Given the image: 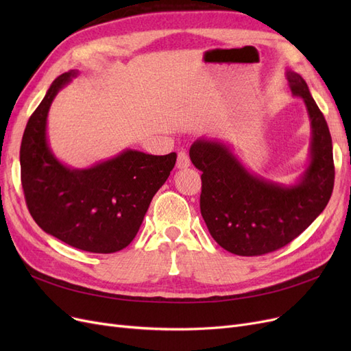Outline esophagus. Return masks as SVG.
Segmentation results:
<instances>
[{
  "mask_svg": "<svg viewBox=\"0 0 351 351\" xmlns=\"http://www.w3.org/2000/svg\"><path fill=\"white\" fill-rule=\"evenodd\" d=\"M189 165H190V158H189V155H187L184 151L178 152V156H177V168L183 169V168H187Z\"/></svg>",
  "mask_w": 351,
  "mask_h": 351,
  "instance_id": "esophagus-1",
  "label": "esophagus"
}]
</instances>
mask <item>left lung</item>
Listing matches in <instances>:
<instances>
[{
  "label": "left lung",
  "mask_w": 351,
  "mask_h": 351,
  "mask_svg": "<svg viewBox=\"0 0 351 351\" xmlns=\"http://www.w3.org/2000/svg\"><path fill=\"white\" fill-rule=\"evenodd\" d=\"M289 86L304 101L312 127L311 162L293 186L249 173L221 142L199 139L190 159L202 171L200 214L210 236L239 256H259L284 247L309 227L334 189L332 139L304 79L287 71Z\"/></svg>",
  "instance_id": "left-lung-1"
}]
</instances>
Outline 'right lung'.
I'll use <instances>...</instances> for the list:
<instances>
[{
	"instance_id": "right-lung-1",
	"label": "right lung",
	"mask_w": 351,
	"mask_h": 351,
	"mask_svg": "<svg viewBox=\"0 0 351 351\" xmlns=\"http://www.w3.org/2000/svg\"><path fill=\"white\" fill-rule=\"evenodd\" d=\"M77 76L62 73L30 115L20 146V169L32 218L48 234L92 253H114L133 241L177 154L127 149L86 169L62 165L47 142V117L61 88Z\"/></svg>"
}]
</instances>
